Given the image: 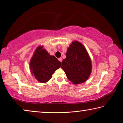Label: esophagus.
Here are the masks:
<instances>
[{
  "label": "esophagus",
  "instance_id": "1",
  "mask_svg": "<svg viewBox=\"0 0 123 123\" xmlns=\"http://www.w3.org/2000/svg\"><path fill=\"white\" fill-rule=\"evenodd\" d=\"M58 60H59V61H60V62H62V60H63V59H62V58H59V59H58Z\"/></svg>",
  "mask_w": 123,
  "mask_h": 123
}]
</instances>
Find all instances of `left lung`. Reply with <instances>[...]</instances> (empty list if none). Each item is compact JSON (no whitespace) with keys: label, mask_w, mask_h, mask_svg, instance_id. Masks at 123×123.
<instances>
[{"label":"left lung","mask_w":123,"mask_h":123,"mask_svg":"<svg viewBox=\"0 0 123 123\" xmlns=\"http://www.w3.org/2000/svg\"><path fill=\"white\" fill-rule=\"evenodd\" d=\"M61 68L74 84L83 83L89 77L92 70L91 59L86 48L79 41H74L70 44Z\"/></svg>","instance_id":"1"}]
</instances>
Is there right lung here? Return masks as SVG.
Segmentation results:
<instances>
[{
  "mask_svg": "<svg viewBox=\"0 0 123 123\" xmlns=\"http://www.w3.org/2000/svg\"><path fill=\"white\" fill-rule=\"evenodd\" d=\"M43 46L37 48L30 61L31 74L40 83H46L52 75L61 66L62 63L53 55H51Z\"/></svg>",
  "mask_w": 123,
  "mask_h": 123,
  "instance_id": "add662e5",
  "label": "right lung"
}]
</instances>
